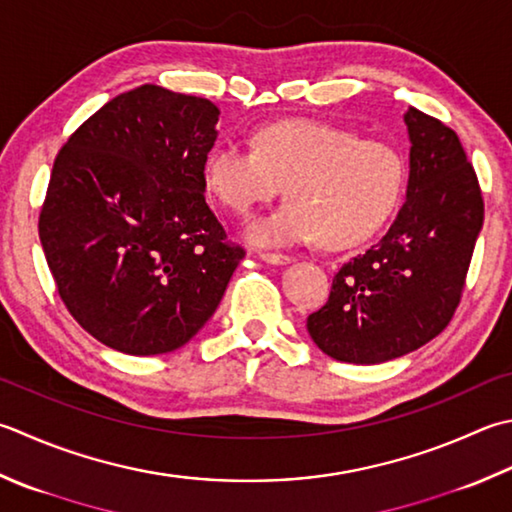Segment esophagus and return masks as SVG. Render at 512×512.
<instances>
[{
    "instance_id": "obj_1",
    "label": "esophagus",
    "mask_w": 512,
    "mask_h": 512,
    "mask_svg": "<svg viewBox=\"0 0 512 512\" xmlns=\"http://www.w3.org/2000/svg\"><path fill=\"white\" fill-rule=\"evenodd\" d=\"M260 260H265V263H269V265H287V263H292V256H287V254H278V252H260Z\"/></svg>"
}]
</instances>
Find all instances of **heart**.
<instances>
[{
    "label": "heart",
    "mask_w": 512,
    "mask_h": 512,
    "mask_svg": "<svg viewBox=\"0 0 512 512\" xmlns=\"http://www.w3.org/2000/svg\"><path fill=\"white\" fill-rule=\"evenodd\" d=\"M209 194L238 216L287 191L285 205L247 227L258 245H294L318 238L327 249L370 240L388 223L406 191L401 151L383 140L321 120L265 124L254 149L218 142L205 158Z\"/></svg>",
    "instance_id": "b5f03b06"
}]
</instances>
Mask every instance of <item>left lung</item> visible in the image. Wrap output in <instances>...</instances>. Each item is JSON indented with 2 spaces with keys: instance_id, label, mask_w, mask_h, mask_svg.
<instances>
[{
  "instance_id": "left-lung-1",
  "label": "left lung",
  "mask_w": 512,
  "mask_h": 512,
  "mask_svg": "<svg viewBox=\"0 0 512 512\" xmlns=\"http://www.w3.org/2000/svg\"><path fill=\"white\" fill-rule=\"evenodd\" d=\"M406 202L368 252L334 274L307 332L343 363H383L426 345L450 323L484 225L477 173L457 133L410 106Z\"/></svg>"
}]
</instances>
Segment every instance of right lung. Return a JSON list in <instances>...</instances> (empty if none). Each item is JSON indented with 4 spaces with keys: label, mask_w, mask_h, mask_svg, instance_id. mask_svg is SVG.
Wrapping results in <instances>:
<instances>
[{
    "label": "right lung",
    "mask_w": 512,
    "mask_h": 512,
    "mask_svg": "<svg viewBox=\"0 0 512 512\" xmlns=\"http://www.w3.org/2000/svg\"><path fill=\"white\" fill-rule=\"evenodd\" d=\"M218 115L205 98L142 84L57 153L42 249L66 310L113 350L151 356L194 339L245 258L205 200Z\"/></svg>",
    "instance_id": "right-lung-1"
}]
</instances>
